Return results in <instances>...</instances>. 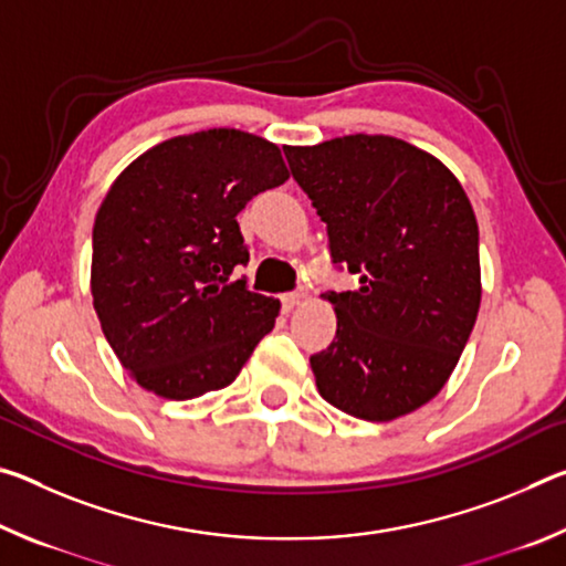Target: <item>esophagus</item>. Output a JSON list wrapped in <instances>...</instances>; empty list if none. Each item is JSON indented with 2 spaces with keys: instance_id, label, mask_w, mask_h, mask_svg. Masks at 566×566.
Segmentation results:
<instances>
[{
  "instance_id": "1",
  "label": "esophagus",
  "mask_w": 566,
  "mask_h": 566,
  "mask_svg": "<svg viewBox=\"0 0 566 566\" xmlns=\"http://www.w3.org/2000/svg\"><path fill=\"white\" fill-rule=\"evenodd\" d=\"M302 300H304V290H296V292L284 294V296H282V310H284V312H292L294 306L302 304Z\"/></svg>"
}]
</instances>
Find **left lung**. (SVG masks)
Instances as JSON below:
<instances>
[{
	"label": "left lung",
	"mask_w": 566,
	"mask_h": 566,
	"mask_svg": "<svg viewBox=\"0 0 566 566\" xmlns=\"http://www.w3.org/2000/svg\"><path fill=\"white\" fill-rule=\"evenodd\" d=\"M284 155L327 224L332 262L359 276L354 292L322 294L337 337L310 357L319 395L357 419L405 417L447 385L476 322L474 209L442 161L387 134Z\"/></svg>",
	"instance_id": "8db88e82"
}]
</instances>
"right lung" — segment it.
<instances>
[{
  "label": "right lung",
  "mask_w": 566,
  "mask_h": 566,
  "mask_svg": "<svg viewBox=\"0 0 566 566\" xmlns=\"http://www.w3.org/2000/svg\"><path fill=\"white\" fill-rule=\"evenodd\" d=\"M290 179L272 142L207 129L161 142L114 179L92 229L104 337L139 387L195 399L232 385L280 302L247 290L237 214Z\"/></svg>",
  "instance_id": "right-lung-1"
}]
</instances>
